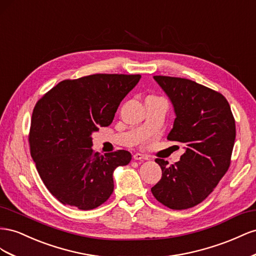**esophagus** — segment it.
Instances as JSON below:
<instances>
[{"mask_svg":"<svg viewBox=\"0 0 256 256\" xmlns=\"http://www.w3.org/2000/svg\"><path fill=\"white\" fill-rule=\"evenodd\" d=\"M133 158L135 160H149V158L147 156H144V154H142V153H135V154L133 156Z\"/></svg>","mask_w":256,"mask_h":256,"instance_id":"obj_1","label":"esophagus"}]
</instances>
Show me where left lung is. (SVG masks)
<instances>
[{"instance_id":"1","label":"left lung","mask_w":256,"mask_h":256,"mask_svg":"<svg viewBox=\"0 0 256 256\" xmlns=\"http://www.w3.org/2000/svg\"><path fill=\"white\" fill-rule=\"evenodd\" d=\"M170 100L176 119L167 140L184 144L177 163L156 158L162 178L151 188L170 209L198 205L228 172L236 126L228 102L221 93L186 78L153 76Z\"/></svg>"}]
</instances>
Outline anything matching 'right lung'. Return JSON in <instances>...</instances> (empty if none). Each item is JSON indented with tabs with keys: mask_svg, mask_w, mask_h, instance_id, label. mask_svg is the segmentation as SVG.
I'll use <instances>...</instances> for the list:
<instances>
[{
	"mask_svg": "<svg viewBox=\"0 0 256 256\" xmlns=\"http://www.w3.org/2000/svg\"><path fill=\"white\" fill-rule=\"evenodd\" d=\"M140 75L96 74L64 80L36 103L31 119V156L44 184L63 205L94 209L114 192V172L128 165L126 150L92 149V134L110 126L122 100Z\"/></svg>",
	"mask_w": 256,
	"mask_h": 256,
	"instance_id": "add662e5",
	"label": "right lung"
}]
</instances>
